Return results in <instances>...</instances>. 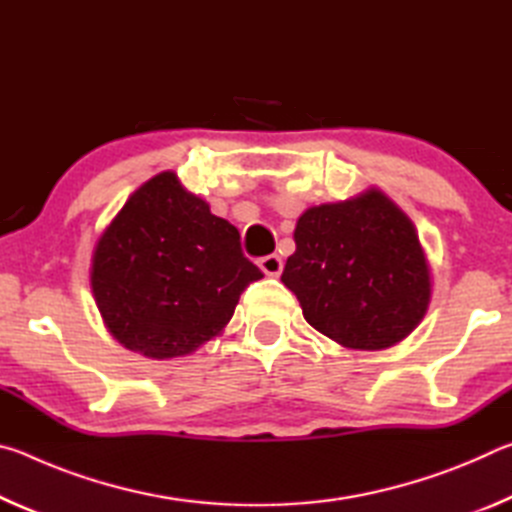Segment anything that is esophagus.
I'll use <instances>...</instances> for the list:
<instances>
[{
  "instance_id": "34e87169",
  "label": "esophagus",
  "mask_w": 512,
  "mask_h": 512,
  "mask_svg": "<svg viewBox=\"0 0 512 512\" xmlns=\"http://www.w3.org/2000/svg\"><path fill=\"white\" fill-rule=\"evenodd\" d=\"M282 266H284L282 257L275 255V253L259 259V268H262L266 275H280L282 273Z\"/></svg>"
}]
</instances>
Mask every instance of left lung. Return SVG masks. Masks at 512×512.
<instances>
[{
  "label": "left lung",
  "instance_id": "left-lung-1",
  "mask_svg": "<svg viewBox=\"0 0 512 512\" xmlns=\"http://www.w3.org/2000/svg\"><path fill=\"white\" fill-rule=\"evenodd\" d=\"M293 239L282 282L307 323L332 341L352 350L391 348L427 314L431 282L418 232L379 189L309 207Z\"/></svg>",
  "mask_w": 512,
  "mask_h": 512
}]
</instances>
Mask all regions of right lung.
Returning <instances> with one entry per match:
<instances>
[{"instance_id":"1","label":"right lung","mask_w":512,"mask_h":512,"mask_svg":"<svg viewBox=\"0 0 512 512\" xmlns=\"http://www.w3.org/2000/svg\"><path fill=\"white\" fill-rule=\"evenodd\" d=\"M264 273L239 230L162 171L128 198L92 255V293L110 334L149 359L210 341Z\"/></svg>"}]
</instances>
